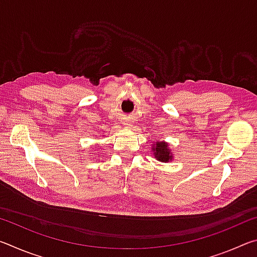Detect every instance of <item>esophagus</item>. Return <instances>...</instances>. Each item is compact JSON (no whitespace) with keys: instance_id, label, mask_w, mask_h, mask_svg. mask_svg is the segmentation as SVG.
<instances>
[{"instance_id":"34e87169","label":"esophagus","mask_w":257,"mask_h":257,"mask_svg":"<svg viewBox=\"0 0 257 257\" xmlns=\"http://www.w3.org/2000/svg\"><path fill=\"white\" fill-rule=\"evenodd\" d=\"M123 124L125 125V127H130V125H132V121L130 120H124V122H123Z\"/></svg>"}]
</instances>
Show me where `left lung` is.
Masks as SVG:
<instances>
[{
	"instance_id": "1",
	"label": "left lung",
	"mask_w": 257,
	"mask_h": 257,
	"mask_svg": "<svg viewBox=\"0 0 257 257\" xmlns=\"http://www.w3.org/2000/svg\"><path fill=\"white\" fill-rule=\"evenodd\" d=\"M153 151H154L155 158L159 161H161V162H168V161L171 160L170 151L168 149V145L164 144V143L156 142Z\"/></svg>"
}]
</instances>
